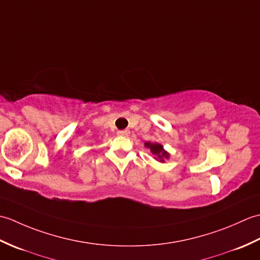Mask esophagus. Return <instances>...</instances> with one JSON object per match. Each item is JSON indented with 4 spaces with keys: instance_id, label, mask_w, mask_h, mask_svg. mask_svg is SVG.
<instances>
[{
    "instance_id": "esophagus-1",
    "label": "esophagus",
    "mask_w": 260,
    "mask_h": 260,
    "mask_svg": "<svg viewBox=\"0 0 260 260\" xmlns=\"http://www.w3.org/2000/svg\"><path fill=\"white\" fill-rule=\"evenodd\" d=\"M117 134L119 136H128L129 135V131L128 129H123V131H118Z\"/></svg>"
}]
</instances>
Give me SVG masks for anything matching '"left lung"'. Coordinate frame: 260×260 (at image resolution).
<instances>
[{
	"instance_id": "left-lung-1",
	"label": "left lung",
	"mask_w": 260,
	"mask_h": 260,
	"mask_svg": "<svg viewBox=\"0 0 260 260\" xmlns=\"http://www.w3.org/2000/svg\"><path fill=\"white\" fill-rule=\"evenodd\" d=\"M145 146L148 147L151 150V152L156 156V159H159V162H164V158H169L170 154L164 151V148L161 144L158 143H151V142H146Z\"/></svg>"
}]
</instances>
